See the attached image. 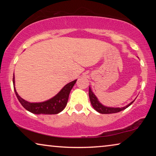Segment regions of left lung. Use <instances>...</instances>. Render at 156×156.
Instances as JSON below:
<instances>
[{"instance_id":"8db88e82","label":"left lung","mask_w":156,"mask_h":156,"mask_svg":"<svg viewBox=\"0 0 156 156\" xmlns=\"http://www.w3.org/2000/svg\"><path fill=\"white\" fill-rule=\"evenodd\" d=\"M89 99H90V101L91 105H92L93 108L98 112L100 114H114V113H118L119 112H121V111L126 109V108L129 107L130 105H131L133 104V101L131 102L129 105L124 106V107L122 108H112V107H106L105 106H103L102 104L100 103V102L98 101L97 98L96 97V96L94 94V93L91 91L90 87L89 89Z\"/></svg>"}]
</instances>
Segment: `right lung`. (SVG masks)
Listing matches in <instances>:
<instances>
[{
  "label": "right lung",
  "instance_id": "obj_1",
  "mask_svg": "<svg viewBox=\"0 0 156 156\" xmlns=\"http://www.w3.org/2000/svg\"><path fill=\"white\" fill-rule=\"evenodd\" d=\"M14 76L12 78V82L15 85ZM76 80L73 82H69L62 89V90L56 96L50 99L48 101L41 102V103H30L22 99L18 94L14 86V90L18 101L22 106L28 112L35 114H57L61 112L65 108L67 104L70 91L74 87Z\"/></svg>",
  "mask_w": 156,
  "mask_h": 156
}]
</instances>
